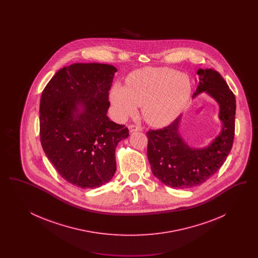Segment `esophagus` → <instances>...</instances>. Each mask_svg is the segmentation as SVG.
<instances>
[{"label": "esophagus", "instance_id": "obj_1", "mask_svg": "<svg viewBox=\"0 0 258 258\" xmlns=\"http://www.w3.org/2000/svg\"><path fill=\"white\" fill-rule=\"evenodd\" d=\"M128 131L130 133H135V132H140L142 131V127L139 125H135V124H131L128 125Z\"/></svg>", "mask_w": 258, "mask_h": 258}]
</instances>
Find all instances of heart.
<instances>
[{
	"label": "heart",
	"instance_id": "1",
	"mask_svg": "<svg viewBox=\"0 0 258 258\" xmlns=\"http://www.w3.org/2000/svg\"><path fill=\"white\" fill-rule=\"evenodd\" d=\"M191 93L186 75L168 68L146 67L125 78V86L116 84L110 91L113 116L123 121L141 105V114L149 124L163 126L184 110Z\"/></svg>",
	"mask_w": 258,
	"mask_h": 258
}]
</instances>
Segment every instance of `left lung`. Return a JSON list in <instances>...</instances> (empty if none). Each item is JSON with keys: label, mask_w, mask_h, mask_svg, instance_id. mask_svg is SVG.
I'll return each mask as SVG.
<instances>
[{"label": "left lung", "mask_w": 258, "mask_h": 258, "mask_svg": "<svg viewBox=\"0 0 258 258\" xmlns=\"http://www.w3.org/2000/svg\"><path fill=\"white\" fill-rule=\"evenodd\" d=\"M198 84L192 98L205 92L220 106L221 133L208 146L191 148L179 133L181 116L169 125L147 133L148 160L153 174L168 186L189 188L205 183L221 168L233 145L236 99L218 72L199 69Z\"/></svg>", "instance_id": "obj_1"}]
</instances>
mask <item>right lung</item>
I'll return each instance as SVG.
<instances>
[{
	"mask_svg": "<svg viewBox=\"0 0 258 258\" xmlns=\"http://www.w3.org/2000/svg\"><path fill=\"white\" fill-rule=\"evenodd\" d=\"M116 72L106 63H73L58 71L41 94L42 149L61 178L80 188L110 181L116 147L128 136L127 127L106 115Z\"/></svg>",
	"mask_w": 258,
	"mask_h": 258,
	"instance_id": "right-lung-1",
	"label": "right lung"
}]
</instances>
